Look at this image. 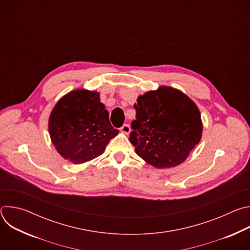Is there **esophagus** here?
I'll use <instances>...</instances> for the list:
<instances>
[{"label":"esophagus","mask_w":250,"mask_h":250,"mask_svg":"<svg viewBox=\"0 0 250 250\" xmlns=\"http://www.w3.org/2000/svg\"><path fill=\"white\" fill-rule=\"evenodd\" d=\"M120 130H121L123 133H125V134H128L129 131H130V126H129L128 125H124L120 128Z\"/></svg>","instance_id":"34e87169"}]
</instances>
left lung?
<instances>
[{
    "label": "left lung",
    "instance_id": "left-lung-1",
    "mask_svg": "<svg viewBox=\"0 0 250 250\" xmlns=\"http://www.w3.org/2000/svg\"><path fill=\"white\" fill-rule=\"evenodd\" d=\"M129 141L136 154L156 168L180 165L203 133L197 104L183 92L160 86L137 98Z\"/></svg>",
    "mask_w": 250,
    "mask_h": 250
}]
</instances>
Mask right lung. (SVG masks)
Here are the masks:
<instances>
[{
  "mask_svg": "<svg viewBox=\"0 0 250 250\" xmlns=\"http://www.w3.org/2000/svg\"><path fill=\"white\" fill-rule=\"evenodd\" d=\"M48 130L57 152L74 164H82L104 153L119 130L110 123L109 112L96 91L77 89L54 105Z\"/></svg>",
  "mask_w": 250,
  "mask_h": 250,
  "instance_id": "1",
  "label": "right lung"
}]
</instances>
